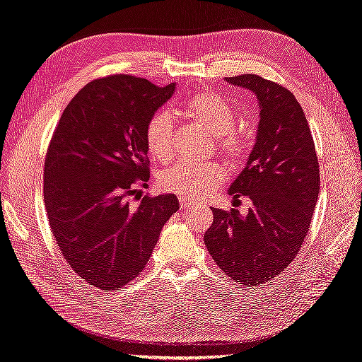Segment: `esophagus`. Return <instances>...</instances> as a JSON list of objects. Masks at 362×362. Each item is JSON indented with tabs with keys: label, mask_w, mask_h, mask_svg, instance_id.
I'll list each match as a JSON object with an SVG mask.
<instances>
[{
	"label": "esophagus",
	"mask_w": 362,
	"mask_h": 362,
	"mask_svg": "<svg viewBox=\"0 0 362 362\" xmlns=\"http://www.w3.org/2000/svg\"><path fill=\"white\" fill-rule=\"evenodd\" d=\"M180 208L182 209H189V208H192V206H196V204L192 200H189V199H185V197H180Z\"/></svg>",
	"instance_id": "esophagus-1"
}]
</instances>
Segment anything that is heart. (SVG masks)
Masks as SVG:
<instances>
[{
  "label": "heart",
  "instance_id": "1",
  "mask_svg": "<svg viewBox=\"0 0 362 362\" xmlns=\"http://www.w3.org/2000/svg\"><path fill=\"white\" fill-rule=\"evenodd\" d=\"M182 112L202 129L213 136L217 153L231 168H238L247 160L250 141L242 132L233 129L236 126V112L228 100L213 90H199L180 105ZM173 120L166 112H157L151 117L145 141L151 157L168 162L173 156ZM226 171L217 162L206 163H177L158 175L160 188L174 194L202 199L223 185Z\"/></svg>",
  "mask_w": 362,
  "mask_h": 362
}]
</instances>
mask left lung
<instances>
[{
    "instance_id": "1",
    "label": "left lung",
    "mask_w": 362,
    "mask_h": 362,
    "mask_svg": "<svg viewBox=\"0 0 362 362\" xmlns=\"http://www.w3.org/2000/svg\"><path fill=\"white\" fill-rule=\"evenodd\" d=\"M225 80L253 90L260 106L255 148L228 189L234 204L248 196L251 208L245 216L213 208L204 239L226 276L256 287L299 253L319 194V163L305 114L288 89L256 74Z\"/></svg>"
}]
</instances>
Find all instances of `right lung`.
Listing matches in <instances>:
<instances>
[{"instance_id":"obj_1","label":"right lung","mask_w":362,"mask_h":362,"mask_svg":"<svg viewBox=\"0 0 362 362\" xmlns=\"http://www.w3.org/2000/svg\"><path fill=\"white\" fill-rule=\"evenodd\" d=\"M174 94L146 78H97L66 106L45 160L50 231L72 270L102 290L122 288L141 273L168 219L174 194L131 197L149 180L146 124Z\"/></svg>"}]
</instances>
